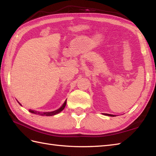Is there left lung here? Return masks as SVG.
<instances>
[{"mask_svg":"<svg viewBox=\"0 0 156 156\" xmlns=\"http://www.w3.org/2000/svg\"><path fill=\"white\" fill-rule=\"evenodd\" d=\"M105 115H108V116H111V117H115V115H110V114H106V113H104Z\"/></svg>","mask_w":156,"mask_h":156,"instance_id":"8db88e82","label":"left lung"}]
</instances>
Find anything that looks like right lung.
<instances>
[{
	"label": "right lung",
	"mask_w": 156,
	"mask_h": 156,
	"mask_svg": "<svg viewBox=\"0 0 156 156\" xmlns=\"http://www.w3.org/2000/svg\"><path fill=\"white\" fill-rule=\"evenodd\" d=\"M66 101H67V100H66L65 102H64V105H63L62 107L59 108H58V110H56V111H52V112H37V111H33V110H29V112H32V113H34V114H37V115H43V116H52V115H56V114H58V113H59V112H60L62 111H63L64 110V108H65V107H66ZM20 104V103H19ZM21 105V104H20Z\"/></svg>",
	"instance_id": "obj_1"
}]
</instances>
